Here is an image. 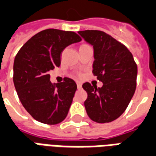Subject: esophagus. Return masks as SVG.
I'll return each mask as SVG.
<instances>
[{"instance_id": "esophagus-1", "label": "esophagus", "mask_w": 156, "mask_h": 156, "mask_svg": "<svg viewBox=\"0 0 156 156\" xmlns=\"http://www.w3.org/2000/svg\"><path fill=\"white\" fill-rule=\"evenodd\" d=\"M77 87L78 88H82V83L79 81H77Z\"/></svg>"}]
</instances>
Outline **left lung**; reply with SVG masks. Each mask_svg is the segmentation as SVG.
Returning <instances> with one entry per match:
<instances>
[{
  "instance_id": "left-lung-1",
  "label": "left lung",
  "mask_w": 156,
  "mask_h": 156,
  "mask_svg": "<svg viewBox=\"0 0 156 156\" xmlns=\"http://www.w3.org/2000/svg\"><path fill=\"white\" fill-rule=\"evenodd\" d=\"M78 34L93 46V73L103 83L98 88L83 84L88 94L86 112L97 123L112 122L125 111L135 92L137 65L129 49L107 33L86 30Z\"/></svg>"
}]
</instances>
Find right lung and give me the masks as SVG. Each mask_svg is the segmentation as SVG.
Returning a JSON list of instances; mask_svg holds the SVG:
<instances>
[{
    "instance_id": "obj_1",
    "label": "right lung",
    "mask_w": 156,
    "mask_h": 156,
    "mask_svg": "<svg viewBox=\"0 0 156 156\" xmlns=\"http://www.w3.org/2000/svg\"><path fill=\"white\" fill-rule=\"evenodd\" d=\"M81 40L73 32L47 29L31 37L17 52L13 82L23 107L36 120L57 124L67 117L77 84L69 78L52 84L49 72L60 66L65 48Z\"/></svg>"
}]
</instances>
